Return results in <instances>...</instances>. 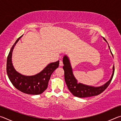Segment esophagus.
Instances as JSON below:
<instances>
[{
	"mask_svg": "<svg viewBox=\"0 0 121 121\" xmlns=\"http://www.w3.org/2000/svg\"><path fill=\"white\" fill-rule=\"evenodd\" d=\"M59 65H60V66H62L63 65V61L62 60H60V62H59Z\"/></svg>",
	"mask_w": 121,
	"mask_h": 121,
	"instance_id": "obj_1",
	"label": "esophagus"
}]
</instances>
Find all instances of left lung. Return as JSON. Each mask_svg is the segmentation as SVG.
<instances>
[{"label": "left lung", "mask_w": 121, "mask_h": 121, "mask_svg": "<svg viewBox=\"0 0 121 121\" xmlns=\"http://www.w3.org/2000/svg\"><path fill=\"white\" fill-rule=\"evenodd\" d=\"M104 39L106 42H107L105 38H104ZM110 52L112 56L111 51H110ZM63 63L64 65L63 66V69L65 71V83L70 92L77 97L86 98L100 95L102 92L105 91L109 86L114 76L115 70L114 65L113 66V71H112L111 78L105 84L100 87H93L91 86L86 85L80 83H78L76 79L73 75L72 68H71L69 59L66 56L63 57Z\"/></svg>", "instance_id": "8db88e82"}]
</instances>
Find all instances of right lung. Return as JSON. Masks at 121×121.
Here are the masks:
<instances>
[{
	"mask_svg": "<svg viewBox=\"0 0 121 121\" xmlns=\"http://www.w3.org/2000/svg\"><path fill=\"white\" fill-rule=\"evenodd\" d=\"M22 36L16 40L7 56L6 71L8 77L14 86L22 92L28 95H40L48 88L51 76L58 68L59 61L50 63L41 72L34 76H24L17 73L12 65V55L14 46Z\"/></svg>",
	"mask_w": 121,
	"mask_h": 121,
	"instance_id": "1",
	"label": "right lung"
}]
</instances>
